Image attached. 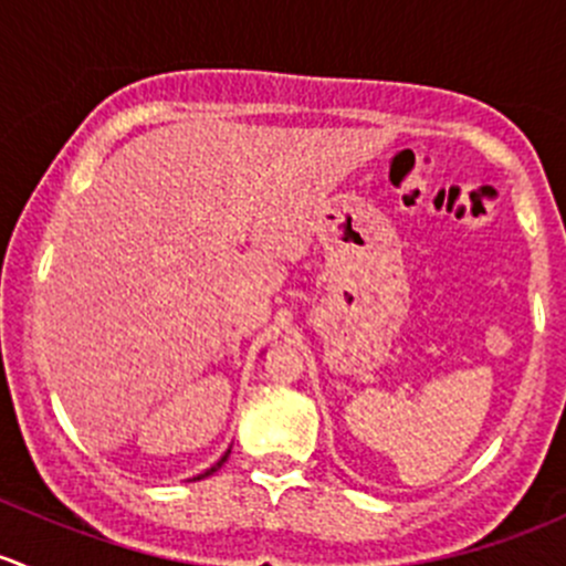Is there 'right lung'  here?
I'll use <instances>...</instances> for the list:
<instances>
[{"label":"right lung","mask_w":566,"mask_h":566,"mask_svg":"<svg viewBox=\"0 0 566 566\" xmlns=\"http://www.w3.org/2000/svg\"><path fill=\"white\" fill-rule=\"evenodd\" d=\"M227 454H230V452H227ZM227 454H224V458H221L219 462H216V465L213 468H210V471H205V473H199V476L197 479H202V476H210V473H213V471H219V468L221 465H224V460H227Z\"/></svg>","instance_id":"right-lung-1"}]
</instances>
